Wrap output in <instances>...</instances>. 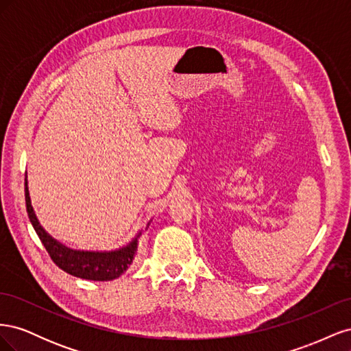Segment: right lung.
Wrapping results in <instances>:
<instances>
[{
  "mask_svg": "<svg viewBox=\"0 0 351 351\" xmlns=\"http://www.w3.org/2000/svg\"><path fill=\"white\" fill-rule=\"evenodd\" d=\"M25 200H26V210L29 219L34 226L38 237L40 239L44 247L47 249L51 259L54 261L58 268L66 271L73 277L92 280V281H111L119 278L120 275L130 267L134 254L137 252V237L127 244V246L114 250V252H80L73 250L66 246H62L56 239H52L48 232L42 228L39 221L35 215L34 208L30 204L27 180L25 178ZM151 222H147L146 228L149 227Z\"/></svg>",
  "mask_w": 351,
  "mask_h": 351,
  "instance_id": "obj_1",
  "label": "right lung"
}]
</instances>
